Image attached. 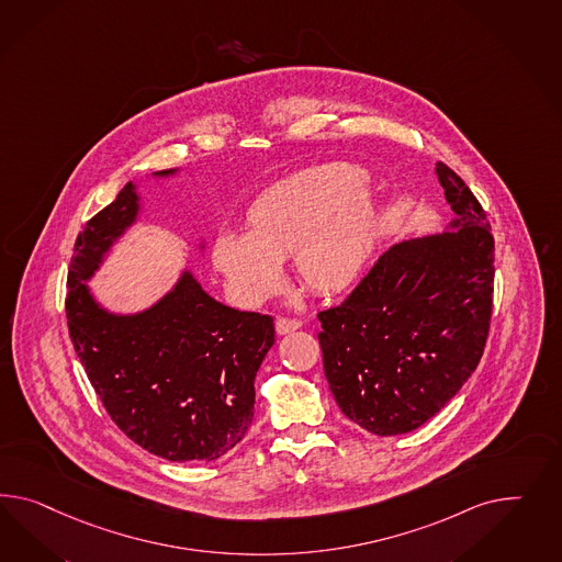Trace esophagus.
Here are the masks:
<instances>
[{"label":"esophagus","instance_id":"esophagus-1","mask_svg":"<svg viewBox=\"0 0 562 562\" xmlns=\"http://www.w3.org/2000/svg\"><path fill=\"white\" fill-rule=\"evenodd\" d=\"M301 325H303V323L299 319H286V317H280V319H276V334H292V331L301 329Z\"/></svg>","mask_w":562,"mask_h":562}]
</instances>
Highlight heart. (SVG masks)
Here are the masks:
<instances>
[{"mask_svg": "<svg viewBox=\"0 0 562 562\" xmlns=\"http://www.w3.org/2000/svg\"><path fill=\"white\" fill-rule=\"evenodd\" d=\"M379 239L380 204L366 186L364 169L327 164L263 190L245 213V233H218L211 258L231 299L254 308L284 289L286 258L317 294L353 289Z\"/></svg>", "mask_w": 562, "mask_h": 562, "instance_id": "b5f03b06", "label": "heart"}]
</instances>
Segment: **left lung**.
<instances>
[{
	"label": "left lung",
	"mask_w": 562,
	"mask_h": 562,
	"mask_svg": "<svg viewBox=\"0 0 562 562\" xmlns=\"http://www.w3.org/2000/svg\"><path fill=\"white\" fill-rule=\"evenodd\" d=\"M436 173L454 218L396 243L346 299L321 311L319 344L335 403L376 436L417 429L462 389L485 349L495 243L469 186Z\"/></svg>",
	"instance_id": "1"
}]
</instances>
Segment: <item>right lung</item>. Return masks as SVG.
Listing matches in <instances>:
<instances>
[{
    "label": "right lung",
    "mask_w": 562,
    "mask_h": 562,
    "mask_svg": "<svg viewBox=\"0 0 562 562\" xmlns=\"http://www.w3.org/2000/svg\"><path fill=\"white\" fill-rule=\"evenodd\" d=\"M138 214L137 183L128 182L79 233L67 276L69 335L108 415L131 440L171 462H211L254 422V382L273 346V319L214 301L188 268L151 306L108 311L88 282Z\"/></svg>",
    "instance_id": "obj_1"
}]
</instances>
